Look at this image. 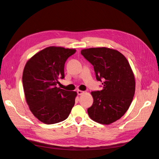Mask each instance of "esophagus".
Returning a JSON list of instances; mask_svg holds the SVG:
<instances>
[{"label": "esophagus", "mask_w": 159, "mask_h": 159, "mask_svg": "<svg viewBox=\"0 0 159 159\" xmlns=\"http://www.w3.org/2000/svg\"><path fill=\"white\" fill-rule=\"evenodd\" d=\"M84 93H85L84 91H80V90L77 91V94H78V95H82V94H83Z\"/></svg>", "instance_id": "esophagus-1"}]
</instances>
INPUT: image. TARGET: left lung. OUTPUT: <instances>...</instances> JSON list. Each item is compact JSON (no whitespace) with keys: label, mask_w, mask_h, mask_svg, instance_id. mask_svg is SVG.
Returning a JSON list of instances; mask_svg holds the SVG:
<instances>
[{"label":"left lung","mask_w":159,"mask_h":159,"mask_svg":"<svg viewBox=\"0 0 159 159\" xmlns=\"http://www.w3.org/2000/svg\"><path fill=\"white\" fill-rule=\"evenodd\" d=\"M81 54L94 66L96 79L103 89L91 93L93 105L88 109L89 117L102 124H110L120 119L131 104L136 82L126 57L119 51L108 48H93Z\"/></svg>","instance_id":"1"}]
</instances>
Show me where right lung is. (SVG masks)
<instances>
[{
	"label": "right lung",
	"mask_w": 159,
	"mask_h": 159,
	"mask_svg": "<svg viewBox=\"0 0 159 159\" xmlns=\"http://www.w3.org/2000/svg\"><path fill=\"white\" fill-rule=\"evenodd\" d=\"M75 49L50 46L38 52L26 62L23 85L26 103L40 122L53 124L66 119L75 105L77 92L57 88L64 79L65 63Z\"/></svg>",
	"instance_id": "right-lung-1"
}]
</instances>
